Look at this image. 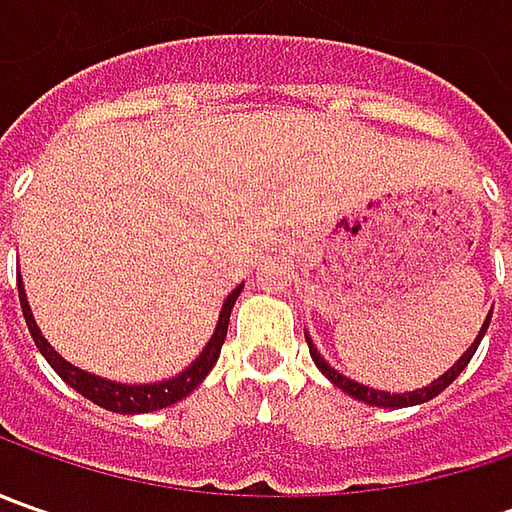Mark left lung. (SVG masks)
<instances>
[{"instance_id":"left-lung-1","label":"left lung","mask_w":512,"mask_h":512,"mask_svg":"<svg viewBox=\"0 0 512 512\" xmlns=\"http://www.w3.org/2000/svg\"><path fill=\"white\" fill-rule=\"evenodd\" d=\"M493 313V310H490ZM487 327H490V316H487V322H484V327L479 330V336H476V342L470 344V350L464 353L459 362L453 364L444 376H439L433 384H427V387H422V390H413V393H382V390H373V387H364V384L353 382V379H347V376H342L339 370H333L330 364L322 359V353L313 347V342L307 339V347H310V356H313V362H316V367L325 373L330 382L336 384V387H342L347 396H353V399H359V402L364 404H376V407H413V404H422V402H430L433 396H439L444 387H450V384L456 382V376L462 373L464 367L470 364V359H473V353H476V347L482 344L484 333H487Z\"/></svg>"}]
</instances>
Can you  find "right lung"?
<instances>
[{
	"label": "right lung",
	"mask_w": 512,
	"mask_h": 512,
	"mask_svg": "<svg viewBox=\"0 0 512 512\" xmlns=\"http://www.w3.org/2000/svg\"><path fill=\"white\" fill-rule=\"evenodd\" d=\"M19 279V276H16ZM242 293V285L236 287L222 305V313H219V325L213 330V339L207 342V347L202 350V356L196 362L187 367L185 373H179L176 379H168V382L159 384H113L99 379V376H90L85 370L68 364L48 342L45 336L39 333V327L33 322V313H30L28 299H25V287L19 282V305H22V313H25V322H28L30 336L39 347V353L48 359V364L62 376V382H68L76 393H82L85 399H90L93 404L105 407V410H113V413H150V410H162V407H170L179 399H185L187 393H193L199 384L205 382V376L213 370V364L222 353V344H225L227 336V322H230V310L236 305Z\"/></svg>",
	"instance_id": "obj_1"
}]
</instances>
